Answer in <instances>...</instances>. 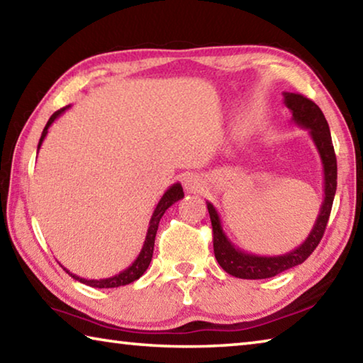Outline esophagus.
<instances>
[{"label":"esophagus","mask_w":363,"mask_h":363,"mask_svg":"<svg viewBox=\"0 0 363 363\" xmlns=\"http://www.w3.org/2000/svg\"><path fill=\"white\" fill-rule=\"evenodd\" d=\"M206 187V182L201 176L199 174H187L184 177V189L187 190L189 194H201Z\"/></svg>","instance_id":"obj_1"}]
</instances>
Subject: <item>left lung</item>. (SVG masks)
I'll return each instance as SVG.
<instances>
[{
    "label": "left lung",
    "mask_w": 363,
    "mask_h": 363,
    "mask_svg": "<svg viewBox=\"0 0 363 363\" xmlns=\"http://www.w3.org/2000/svg\"><path fill=\"white\" fill-rule=\"evenodd\" d=\"M285 106L291 110V120L298 126L306 128L309 131V136L314 143L315 149L320 155L322 169H323V201L320 206V213L315 219V224L312 227L306 240L291 250L290 253L279 255V256H259L235 247L229 237L225 235L220 224V218L216 208L213 203L206 201L208 213H210L211 225H213V247L214 256L219 266L223 267L227 274L233 275L237 279L247 280H259L275 277L285 270L294 266L303 264L307 257L311 256L312 251L320 243L323 232L327 229V223L333 206L335 194H336V155L331 143V134L328 123L325 120L322 110L318 108L315 102L307 99L303 94L284 93Z\"/></svg>",
    "instance_id": "obj_1"
}]
</instances>
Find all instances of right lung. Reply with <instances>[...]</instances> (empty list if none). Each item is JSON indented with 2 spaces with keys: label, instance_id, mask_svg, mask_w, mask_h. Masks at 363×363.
I'll list each match as a JSON object with an SVG mask.
<instances>
[{
  "label": "right lung",
  "instance_id": "1",
  "mask_svg": "<svg viewBox=\"0 0 363 363\" xmlns=\"http://www.w3.org/2000/svg\"><path fill=\"white\" fill-rule=\"evenodd\" d=\"M69 107L70 106H67L64 108L57 110V112H54L51 115V118L48 120L45 130H43V133H41V138H40V143H38V150H40V147L43 144V140H45V138H46L49 126H51L52 123L56 121L59 116L62 115ZM181 199H184V190H182L181 184L176 182V184H173V186H171L167 190V192L163 194V196L158 201V205L155 206V210H153L152 218H150V223H149V229H147L145 240H144L143 250H140L139 256L136 257V259H134V262L131 264L130 267H126L125 270H121L120 274L112 275V277H108V279H99V280L91 279L89 280V279L79 277V275H77V274H72L69 269H65L62 266L64 270L70 275V277H73V279L78 280V281H82V284H84V285L93 286V288H116V286H123V285H130V284H133V281H136L139 277H143L144 272L147 270V267H149L150 261H152L153 245H155V235H157V230H158L160 219H162L164 211H167L171 205H174L176 201H179Z\"/></svg>",
  "mask_w": 363,
  "mask_h": 363
}]
</instances>
